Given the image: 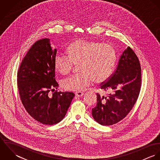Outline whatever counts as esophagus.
<instances>
[{
  "label": "esophagus",
  "mask_w": 160,
  "mask_h": 160,
  "mask_svg": "<svg viewBox=\"0 0 160 160\" xmlns=\"http://www.w3.org/2000/svg\"><path fill=\"white\" fill-rule=\"evenodd\" d=\"M75 95H76V97H81L84 95V93L81 92H77L75 93Z\"/></svg>",
  "instance_id": "1"
}]
</instances>
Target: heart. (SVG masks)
<instances>
[{
  "instance_id": "heart-1",
  "label": "heart",
  "mask_w": 160,
  "mask_h": 160,
  "mask_svg": "<svg viewBox=\"0 0 160 160\" xmlns=\"http://www.w3.org/2000/svg\"><path fill=\"white\" fill-rule=\"evenodd\" d=\"M68 55L57 54L54 59L55 67L65 74L79 63L81 72L65 78L62 86L66 90L81 91L95 81L107 79L112 73L116 63V53L110 44L100 42L78 40L67 48Z\"/></svg>"
}]
</instances>
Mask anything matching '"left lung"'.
<instances>
[{"mask_svg":"<svg viewBox=\"0 0 160 160\" xmlns=\"http://www.w3.org/2000/svg\"><path fill=\"white\" fill-rule=\"evenodd\" d=\"M140 87V62L132 49L128 47L114 73L100 86L102 90L112 93L108 96L97 93V105L92 110L93 119L103 126L113 125L122 120L136 103Z\"/></svg>","mask_w":160,"mask_h":160,"instance_id":"8db88e82","label":"left lung"}]
</instances>
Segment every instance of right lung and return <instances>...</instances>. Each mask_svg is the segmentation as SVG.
Returning <instances> with one entry per match:
<instances>
[{
	"instance_id": "obj_1",
	"label": "right lung",
	"mask_w": 160,
	"mask_h": 160,
	"mask_svg": "<svg viewBox=\"0 0 160 160\" xmlns=\"http://www.w3.org/2000/svg\"><path fill=\"white\" fill-rule=\"evenodd\" d=\"M57 49L48 38L38 41L30 48L17 73L22 102L34 119L46 125L60 122L65 116L74 93L50 91L57 89L54 59Z\"/></svg>"
}]
</instances>
